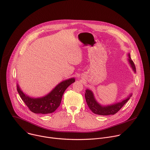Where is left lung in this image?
Instances as JSON below:
<instances>
[{
    "label": "left lung",
    "mask_w": 150,
    "mask_h": 150,
    "mask_svg": "<svg viewBox=\"0 0 150 150\" xmlns=\"http://www.w3.org/2000/svg\"><path fill=\"white\" fill-rule=\"evenodd\" d=\"M129 62L131 64V65L133 69V70L135 72L136 68L135 66V64L134 62L131 59L129 54ZM86 93H85V97L86 100V102L87 103L88 106L89 107L90 109L95 114L99 115H115L117 112H118L122 107L127 103V101L129 100L130 97H131V94L125 100H123L121 102L118 103H116L115 104H112L110 105H107V106H102L100 104H98L97 101L95 100L94 95L91 91L89 90H87Z\"/></svg>",
    "instance_id": "left-lung-1"
}]
</instances>
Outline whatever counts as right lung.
Listing matches in <instances>:
<instances>
[{
    "instance_id": "obj_1",
    "label": "right lung",
    "mask_w": 150,
    "mask_h": 150,
    "mask_svg": "<svg viewBox=\"0 0 150 150\" xmlns=\"http://www.w3.org/2000/svg\"><path fill=\"white\" fill-rule=\"evenodd\" d=\"M75 82V78L64 81L47 96L41 98H31L21 90L17 85V91L30 111L34 113L48 114L54 112L60 105L63 94L71 84Z\"/></svg>"
}]
</instances>
